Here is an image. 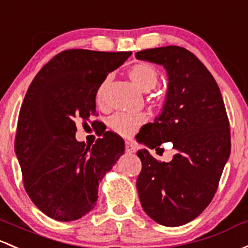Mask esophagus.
Wrapping results in <instances>:
<instances>
[{
  "label": "esophagus",
  "mask_w": 248,
  "mask_h": 248,
  "mask_svg": "<svg viewBox=\"0 0 248 248\" xmlns=\"http://www.w3.org/2000/svg\"><path fill=\"white\" fill-rule=\"evenodd\" d=\"M126 152L127 153H135L137 152V148H135V146L132 144V142H126Z\"/></svg>",
  "instance_id": "1"
}]
</instances>
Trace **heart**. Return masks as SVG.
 <instances>
[{
  "instance_id": "obj_1",
  "label": "heart",
  "mask_w": 248,
  "mask_h": 248,
  "mask_svg": "<svg viewBox=\"0 0 248 248\" xmlns=\"http://www.w3.org/2000/svg\"><path fill=\"white\" fill-rule=\"evenodd\" d=\"M128 76L135 84V87L141 91H150L157 87L159 82V74L157 70L150 64L145 62H138L132 65L128 70ZM111 75L104 77V79L100 83L95 93V100L98 106H102L106 101L107 91L109 84L111 82ZM146 122V115L142 113L127 114V113H116L109 119V128L117 135L124 138H128L134 134L140 127Z\"/></svg>"
}]
</instances>
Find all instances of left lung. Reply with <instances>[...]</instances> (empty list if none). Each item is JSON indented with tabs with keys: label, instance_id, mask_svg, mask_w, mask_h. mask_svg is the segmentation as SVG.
<instances>
[{
	"label": "left lung",
	"instance_id": "left-lung-1",
	"mask_svg": "<svg viewBox=\"0 0 248 248\" xmlns=\"http://www.w3.org/2000/svg\"><path fill=\"white\" fill-rule=\"evenodd\" d=\"M137 59L163 65L169 78L165 102L139 142L163 150L172 142L171 161L138 151L142 169L137 189L142 209L168 227L186 225L212 202L231 155V131L217 83L195 54L179 46L144 49Z\"/></svg>",
	"mask_w": 248,
	"mask_h": 248
}]
</instances>
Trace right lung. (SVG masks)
I'll list each match as a JSON object with an SVG mask.
<instances>
[{
	"mask_svg": "<svg viewBox=\"0 0 248 248\" xmlns=\"http://www.w3.org/2000/svg\"><path fill=\"white\" fill-rule=\"evenodd\" d=\"M131 54L66 49L31 83L20 109L15 155L26 192L48 217L69 222L89 213L98 184L124 155V140L110 132L98 133L102 138L93 146L77 141L75 121L95 115L98 85Z\"/></svg>",
	"mask_w": 248,
	"mask_h": 248,
	"instance_id": "right-lung-1",
	"label": "right lung"
}]
</instances>
